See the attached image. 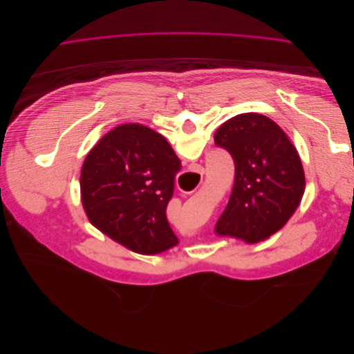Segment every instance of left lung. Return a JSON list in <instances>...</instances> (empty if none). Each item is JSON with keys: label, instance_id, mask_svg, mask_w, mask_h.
<instances>
[{"label": "left lung", "instance_id": "1", "mask_svg": "<svg viewBox=\"0 0 354 354\" xmlns=\"http://www.w3.org/2000/svg\"><path fill=\"white\" fill-rule=\"evenodd\" d=\"M234 162L232 195L216 230L248 243L270 238L301 202L306 178L301 159L282 128L260 113H241L214 136Z\"/></svg>", "mask_w": 354, "mask_h": 354}]
</instances>
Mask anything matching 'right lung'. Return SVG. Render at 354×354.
I'll return each mask as SVG.
<instances>
[{"mask_svg":"<svg viewBox=\"0 0 354 354\" xmlns=\"http://www.w3.org/2000/svg\"><path fill=\"white\" fill-rule=\"evenodd\" d=\"M181 168L164 136L140 124L104 134L84 160L82 205L91 224L140 254H158L178 243L167 220Z\"/></svg>","mask_w":354,"mask_h":354,"instance_id":"add662e5","label":"right lung"}]
</instances>
